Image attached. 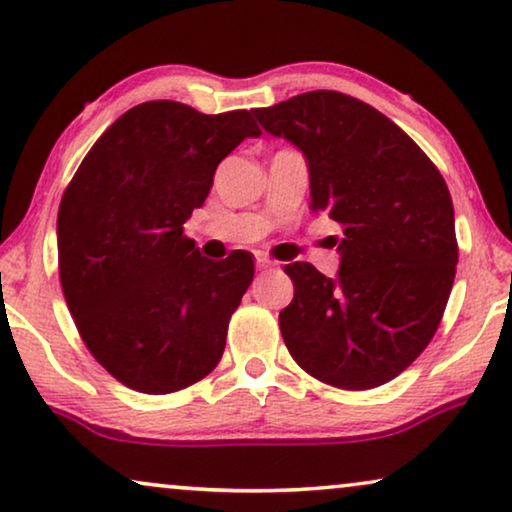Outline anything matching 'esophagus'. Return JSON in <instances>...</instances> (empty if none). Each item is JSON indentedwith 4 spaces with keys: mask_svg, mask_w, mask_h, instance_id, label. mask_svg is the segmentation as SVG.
<instances>
[{
    "mask_svg": "<svg viewBox=\"0 0 512 512\" xmlns=\"http://www.w3.org/2000/svg\"><path fill=\"white\" fill-rule=\"evenodd\" d=\"M270 265H274V261H272V258H270L268 254H256V268H258V270L270 268Z\"/></svg>",
    "mask_w": 512,
    "mask_h": 512,
    "instance_id": "esophagus-1",
    "label": "esophagus"
}]
</instances>
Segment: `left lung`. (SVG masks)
<instances>
[{
	"instance_id": "1",
	"label": "left lung",
	"mask_w": 512,
	"mask_h": 512,
	"mask_svg": "<svg viewBox=\"0 0 512 512\" xmlns=\"http://www.w3.org/2000/svg\"><path fill=\"white\" fill-rule=\"evenodd\" d=\"M263 129L307 157L314 212L342 226V268L286 265L295 293L281 309L288 353L342 390L379 388L432 342L455 281L457 238L439 168L369 103L314 90L254 108Z\"/></svg>"
}]
</instances>
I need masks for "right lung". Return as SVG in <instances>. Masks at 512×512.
Listing matches in <instances>:
<instances>
[{
    "label": "right lung",
    "instance_id": "obj_1",
    "mask_svg": "<svg viewBox=\"0 0 512 512\" xmlns=\"http://www.w3.org/2000/svg\"><path fill=\"white\" fill-rule=\"evenodd\" d=\"M249 136H261L249 110L140 103L101 133L64 189L66 307L94 360L131 390L189 388L224 355L254 261L247 251L203 258L182 224L205 203L221 159Z\"/></svg>",
    "mask_w": 512,
    "mask_h": 512
}]
</instances>
